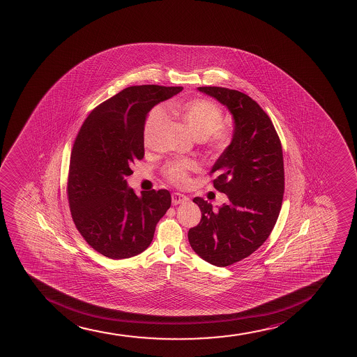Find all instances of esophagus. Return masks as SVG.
Masks as SVG:
<instances>
[{"mask_svg":"<svg viewBox=\"0 0 357 357\" xmlns=\"http://www.w3.org/2000/svg\"><path fill=\"white\" fill-rule=\"evenodd\" d=\"M188 202V197L185 196L181 192L172 193V203L174 205L181 204V203H186Z\"/></svg>","mask_w":357,"mask_h":357,"instance_id":"obj_1","label":"esophagus"}]
</instances>
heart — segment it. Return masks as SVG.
I'll return each instance as SVG.
<instances>
[{"instance_id":"b5f03b06","label":"heart","mask_w":357,"mask_h":357,"mask_svg":"<svg viewBox=\"0 0 357 357\" xmlns=\"http://www.w3.org/2000/svg\"><path fill=\"white\" fill-rule=\"evenodd\" d=\"M188 124L198 140H205L213 151H222L228 142V132L220 127L223 115L220 107L208 98H195L171 105ZM167 119V112L162 105H156L149 112L144 124V144L149 146L153 137ZM197 164L192 160L169 161L162 167L165 178L174 185L188 184V174L196 171Z\"/></svg>"}]
</instances>
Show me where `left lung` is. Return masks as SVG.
Instances as JSON below:
<instances>
[{
	"mask_svg": "<svg viewBox=\"0 0 357 357\" xmlns=\"http://www.w3.org/2000/svg\"><path fill=\"white\" fill-rule=\"evenodd\" d=\"M198 90L225 105L235 126L231 144L210 171L213 188L229 202L213 210L193 198L202 220L188 230V242L203 260L227 267L260 248L277 223L284 191L282 149L268 115L248 95L220 86Z\"/></svg>",
	"mask_w": 357,
	"mask_h": 357,
	"instance_id": "obj_1",
	"label": "left lung"
}]
</instances>
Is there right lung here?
I'll use <instances>...</instances> for the list:
<instances>
[{"instance_id":"add662e5","label":"right lung","mask_w":357,"mask_h":357,"mask_svg":"<svg viewBox=\"0 0 357 357\" xmlns=\"http://www.w3.org/2000/svg\"><path fill=\"white\" fill-rule=\"evenodd\" d=\"M181 90L129 86L97 105L80 127L70 159L68 205L86 243L109 259H128L149 248L156 223L171 206L167 190L137 197L126 176L144 159V124L151 109Z\"/></svg>"}]
</instances>
